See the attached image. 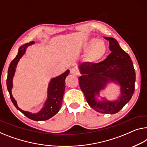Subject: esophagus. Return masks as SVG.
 Returning <instances> with one entry per match:
<instances>
[{"instance_id":"obj_1","label":"esophagus","mask_w":147,"mask_h":147,"mask_svg":"<svg viewBox=\"0 0 147 147\" xmlns=\"http://www.w3.org/2000/svg\"><path fill=\"white\" fill-rule=\"evenodd\" d=\"M71 73L73 74H74V75H78V70L74 69V68H73V69H71Z\"/></svg>"}]
</instances>
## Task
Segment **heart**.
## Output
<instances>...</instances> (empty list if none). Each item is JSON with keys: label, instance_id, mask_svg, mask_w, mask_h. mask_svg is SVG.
Segmentation results:
<instances>
[{"label": "heart", "instance_id": "heart-1", "mask_svg": "<svg viewBox=\"0 0 147 147\" xmlns=\"http://www.w3.org/2000/svg\"><path fill=\"white\" fill-rule=\"evenodd\" d=\"M83 51L86 52L84 59L89 63H94L104 57L107 51V47L102 39L92 38L84 41L82 46Z\"/></svg>", "mask_w": 147, "mask_h": 147}]
</instances>
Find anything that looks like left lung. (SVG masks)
I'll return each instance as SVG.
<instances>
[{"label": "left lung", "mask_w": 147, "mask_h": 147, "mask_svg": "<svg viewBox=\"0 0 147 147\" xmlns=\"http://www.w3.org/2000/svg\"><path fill=\"white\" fill-rule=\"evenodd\" d=\"M109 41L111 53L98 63H83L78 66L82 74L78 78L81 90L89 106L98 112L114 114L129 102L135 91V72L130 57L113 38L104 37ZM113 82L120 87L117 100L109 101L102 98L98 100L100 92L108 84Z\"/></svg>", "instance_id": "1"}]
</instances>
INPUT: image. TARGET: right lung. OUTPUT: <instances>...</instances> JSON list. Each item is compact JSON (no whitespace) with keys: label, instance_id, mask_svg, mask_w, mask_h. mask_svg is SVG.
Returning a JSON list of instances; mask_svg holds the SVG:
<instances>
[{"label":"right lung","instance_id":"obj_1","mask_svg":"<svg viewBox=\"0 0 147 147\" xmlns=\"http://www.w3.org/2000/svg\"><path fill=\"white\" fill-rule=\"evenodd\" d=\"M34 41H30L29 43H26L19 48L18 53L16 57L10 63L8 70L6 85L8 92L10 94V99L14 106L20 111L22 113L30 119L34 121H45L54 116L60 110L62 105L63 97L65 92V78L69 74V70H67L61 75L52 78L49 81L47 88V97L43 105V107L38 113H32L30 111H24L18 106L17 102L12 94V88L13 87V78H14L18 63L22 56L25 54L28 46L34 44Z\"/></svg>","mask_w":147,"mask_h":147}]
</instances>
